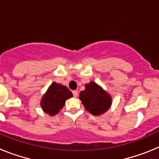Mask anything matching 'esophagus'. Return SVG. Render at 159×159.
<instances>
[{
  "label": "esophagus",
  "instance_id": "esophagus-1",
  "mask_svg": "<svg viewBox=\"0 0 159 159\" xmlns=\"http://www.w3.org/2000/svg\"><path fill=\"white\" fill-rule=\"evenodd\" d=\"M72 94H73V96L74 97L78 96V92H77V91H73Z\"/></svg>",
  "mask_w": 159,
  "mask_h": 159
}]
</instances>
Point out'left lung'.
Here are the masks:
<instances>
[{
  "instance_id": "left-lung-1",
  "label": "left lung",
  "mask_w": 159,
  "mask_h": 159,
  "mask_svg": "<svg viewBox=\"0 0 159 159\" xmlns=\"http://www.w3.org/2000/svg\"><path fill=\"white\" fill-rule=\"evenodd\" d=\"M80 99L84 107L93 116H100L110 108L111 97L95 82L85 85V90L80 94Z\"/></svg>"
}]
</instances>
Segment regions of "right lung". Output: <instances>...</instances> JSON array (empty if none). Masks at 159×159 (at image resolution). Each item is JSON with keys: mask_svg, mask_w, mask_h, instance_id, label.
Wrapping results in <instances>:
<instances>
[{"mask_svg": "<svg viewBox=\"0 0 159 159\" xmlns=\"http://www.w3.org/2000/svg\"><path fill=\"white\" fill-rule=\"evenodd\" d=\"M72 97V93L66 86L52 83L42 97L40 106L45 113L55 116L64 107L65 101Z\"/></svg>", "mask_w": 159, "mask_h": 159, "instance_id": "add662e5", "label": "right lung"}]
</instances>
